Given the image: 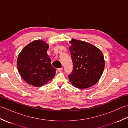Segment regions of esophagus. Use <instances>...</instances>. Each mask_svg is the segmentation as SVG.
<instances>
[{"instance_id": "esophagus-1", "label": "esophagus", "mask_w": 128, "mask_h": 128, "mask_svg": "<svg viewBox=\"0 0 128 128\" xmlns=\"http://www.w3.org/2000/svg\"><path fill=\"white\" fill-rule=\"evenodd\" d=\"M57 70H58V72H62V68H58Z\"/></svg>"}]
</instances>
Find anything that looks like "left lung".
<instances>
[{
    "instance_id": "obj_1",
    "label": "left lung",
    "mask_w": 128,
    "mask_h": 128,
    "mask_svg": "<svg viewBox=\"0 0 128 128\" xmlns=\"http://www.w3.org/2000/svg\"><path fill=\"white\" fill-rule=\"evenodd\" d=\"M69 48L73 70L68 75L73 86L86 88L96 84L104 68L103 53L95 46L82 40L72 39Z\"/></svg>"
}]
</instances>
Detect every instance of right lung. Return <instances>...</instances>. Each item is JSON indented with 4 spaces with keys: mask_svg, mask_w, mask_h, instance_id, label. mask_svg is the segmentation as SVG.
<instances>
[{
    "mask_svg": "<svg viewBox=\"0 0 128 128\" xmlns=\"http://www.w3.org/2000/svg\"><path fill=\"white\" fill-rule=\"evenodd\" d=\"M48 45L40 40L32 42L19 54L17 66L21 77L26 82L40 86L48 82L56 74L47 50Z\"/></svg>",
    "mask_w": 128,
    "mask_h": 128,
    "instance_id": "1",
    "label": "right lung"
}]
</instances>
